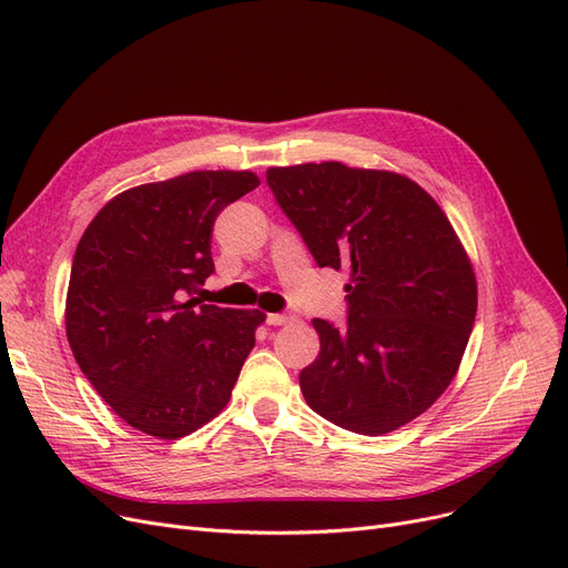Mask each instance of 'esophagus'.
I'll list each match as a JSON object with an SVG mask.
<instances>
[{"label": "esophagus", "instance_id": "34e87169", "mask_svg": "<svg viewBox=\"0 0 568 568\" xmlns=\"http://www.w3.org/2000/svg\"><path fill=\"white\" fill-rule=\"evenodd\" d=\"M296 317L294 315H284V313H270L267 317H265V322L267 324H272V326H280V324H291L294 322Z\"/></svg>", "mask_w": 568, "mask_h": 568}]
</instances>
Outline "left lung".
Masks as SVG:
<instances>
[{"mask_svg":"<svg viewBox=\"0 0 568 568\" xmlns=\"http://www.w3.org/2000/svg\"><path fill=\"white\" fill-rule=\"evenodd\" d=\"M267 184L317 265L351 270L346 326L313 320L320 355L298 376L305 403L346 432H395L462 363L478 301L467 251L405 175L324 161L270 168Z\"/></svg>","mask_w":568,"mask_h":568,"instance_id":"8db88e82","label":"left lung"}]
</instances>
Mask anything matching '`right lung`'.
Here are the masks:
<instances>
[{"mask_svg":"<svg viewBox=\"0 0 568 568\" xmlns=\"http://www.w3.org/2000/svg\"><path fill=\"white\" fill-rule=\"evenodd\" d=\"M257 184L248 170H196L132 186L80 239L65 336L82 374L136 432L175 440L230 400L265 315L192 296L215 270V217Z\"/></svg>","mask_w":568,"mask_h":568,"instance_id":"right-lung-1","label":"right lung"}]
</instances>
